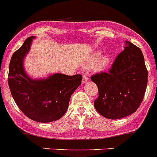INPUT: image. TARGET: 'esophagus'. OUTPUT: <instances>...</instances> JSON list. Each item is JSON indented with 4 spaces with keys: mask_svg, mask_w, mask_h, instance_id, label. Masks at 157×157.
I'll use <instances>...</instances> for the list:
<instances>
[{
    "mask_svg": "<svg viewBox=\"0 0 157 157\" xmlns=\"http://www.w3.org/2000/svg\"><path fill=\"white\" fill-rule=\"evenodd\" d=\"M89 81V78H88V75H87L86 74H83V76H82V83H86V82Z\"/></svg>",
    "mask_w": 157,
    "mask_h": 157,
    "instance_id": "1",
    "label": "esophagus"
}]
</instances>
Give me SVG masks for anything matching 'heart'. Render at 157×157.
<instances>
[{
  "label": "heart",
  "mask_w": 157,
  "mask_h": 157,
  "mask_svg": "<svg viewBox=\"0 0 157 157\" xmlns=\"http://www.w3.org/2000/svg\"><path fill=\"white\" fill-rule=\"evenodd\" d=\"M101 55V52H100V51L94 52L92 56H90V58L88 62V63L92 64V63H94L96 62V63L94 64V67H95L96 70L98 71H101L105 70V69L109 67V63H110L111 62V59L109 56L105 55V56L100 57Z\"/></svg>",
  "instance_id": "1"
}]
</instances>
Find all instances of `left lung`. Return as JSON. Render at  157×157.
I'll use <instances>...</instances> for the list:
<instances>
[{"label": "left lung", "instance_id": "1", "mask_svg": "<svg viewBox=\"0 0 157 157\" xmlns=\"http://www.w3.org/2000/svg\"><path fill=\"white\" fill-rule=\"evenodd\" d=\"M91 80L98 86L99 95L94 107L101 116L118 120L133 114L142 102L148 82L142 52L126 41L124 50L116 56L109 71L94 75Z\"/></svg>", "mask_w": 157, "mask_h": 157}]
</instances>
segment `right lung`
<instances>
[{
	"label": "right lung",
	"instance_id": "obj_1",
	"mask_svg": "<svg viewBox=\"0 0 157 157\" xmlns=\"http://www.w3.org/2000/svg\"><path fill=\"white\" fill-rule=\"evenodd\" d=\"M34 36L29 37L11 58L8 86L14 101L29 119L48 123L58 120L68 109L71 96L81 85V75L56 73L43 79H32L25 72L23 59Z\"/></svg>",
	"mask_w": 157,
	"mask_h": 157
}]
</instances>
